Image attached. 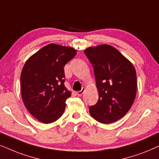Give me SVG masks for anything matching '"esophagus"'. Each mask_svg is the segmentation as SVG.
<instances>
[{
	"label": "esophagus",
	"instance_id": "1",
	"mask_svg": "<svg viewBox=\"0 0 159 159\" xmlns=\"http://www.w3.org/2000/svg\"><path fill=\"white\" fill-rule=\"evenodd\" d=\"M85 92V89L83 88L81 91H78V92H76V94L78 95V96H81L82 94H83V93Z\"/></svg>",
	"mask_w": 159,
	"mask_h": 159
}]
</instances>
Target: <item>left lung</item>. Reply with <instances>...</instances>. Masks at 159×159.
Here are the masks:
<instances>
[{"label": "left lung", "instance_id": "1", "mask_svg": "<svg viewBox=\"0 0 159 159\" xmlns=\"http://www.w3.org/2000/svg\"><path fill=\"white\" fill-rule=\"evenodd\" d=\"M94 67L99 99L89 113L102 124L124 117L134 102L137 74L134 66L113 46L102 44L84 50Z\"/></svg>", "mask_w": 159, "mask_h": 159}]
</instances>
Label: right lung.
Wrapping results in <instances>:
<instances>
[{
  "label": "right lung",
  "mask_w": 159,
  "mask_h": 159,
  "mask_svg": "<svg viewBox=\"0 0 159 159\" xmlns=\"http://www.w3.org/2000/svg\"><path fill=\"white\" fill-rule=\"evenodd\" d=\"M72 47L50 43L26 61L21 73L23 102L31 115L44 124L64 113L71 92L65 86V65L76 54Z\"/></svg>",
  "instance_id": "add662e5"
}]
</instances>
